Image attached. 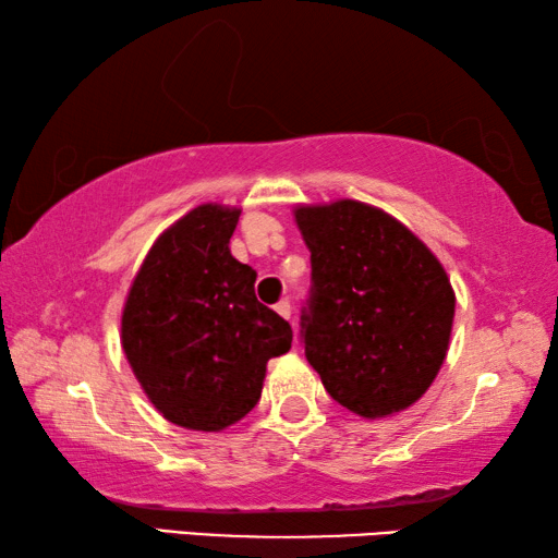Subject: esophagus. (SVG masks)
<instances>
[{
	"instance_id": "34e87169",
	"label": "esophagus",
	"mask_w": 558,
	"mask_h": 558,
	"mask_svg": "<svg viewBox=\"0 0 558 558\" xmlns=\"http://www.w3.org/2000/svg\"><path fill=\"white\" fill-rule=\"evenodd\" d=\"M276 313H278L280 317L290 319V315H292V307H290V302H288V300H280L278 305H276Z\"/></svg>"
}]
</instances>
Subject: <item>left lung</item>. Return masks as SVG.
Returning a JSON list of instances; mask_svg holds the SVG:
<instances>
[{
	"label": "left lung",
	"instance_id": "1",
	"mask_svg": "<svg viewBox=\"0 0 558 558\" xmlns=\"http://www.w3.org/2000/svg\"><path fill=\"white\" fill-rule=\"evenodd\" d=\"M313 260L305 356L327 393L366 421L401 413L448 356L456 290L426 243L379 206L292 209Z\"/></svg>",
	"mask_w": 558,
	"mask_h": 558
}]
</instances>
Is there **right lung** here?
Here are the masks:
<instances>
[{"mask_svg": "<svg viewBox=\"0 0 558 558\" xmlns=\"http://www.w3.org/2000/svg\"><path fill=\"white\" fill-rule=\"evenodd\" d=\"M239 206L199 204L157 235L132 278L120 344L169 423L221 433L258 403L268 359L292 329L256 298V270L231 256Z\"/></svg>", "mask_w": 558, "mask_h": 558, "instance_id": "1", "label": "right lung"}]
</instances>
